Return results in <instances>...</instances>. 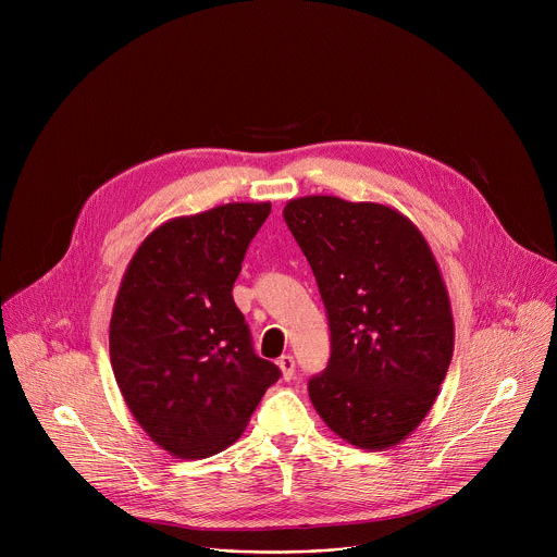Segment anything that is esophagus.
<instances>
[{
  "label": "esophagus",
  "mask_w": 557,
  "mask_h": 557,
  "mask_svg": "<svg viewBox=\"0 0 557 557\" xmlns=\"http://www.w3.org/2000/svg\"><path fill=\"white\" fill-rule=\"evenodd\" d=\"M277 366H280V370H282V376L288 381V379L293 376V372H295V359H293V355H282V357L277 359Z\"/></svg>",
  "instance_id": "34e87169"
}]
</instances>
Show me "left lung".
Instances as JSON below:
<instances>
[{"label":"left lung","instance_id":"left-lung-1","mask_svg":"<svg viewBox=\"0 0 557 557\" xmlns=\"http://www.w3.org/2000/svg\"><path fill=\"white\" fill-rule=\"evenodd\" d=\"M284 220L320 286L331 359L308 381L324 423L361 449L408 438L454 352L449 295L419 226L379 202L288 200Z\"/></svg>","mask_w":557,"mask_h":557}]
</instances>
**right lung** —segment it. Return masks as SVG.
<instances>
[{"instance_id": "obj_1", "label": "right lung", "mask_w": 557, "mask_h": 557, "mask_svg": "<svg viewBox=\"0 0 557 557\" xmlns=\"http://www.w3.org/2000/svg\"><path fill=\"white\" fill-rule=\"evenodd\" d=\"M271 202H228L156 226L129 260L110 320V361L147 436L207 458L243 436L280 368L253 352L233 282Z\"/></svg>"}]
</instances>
